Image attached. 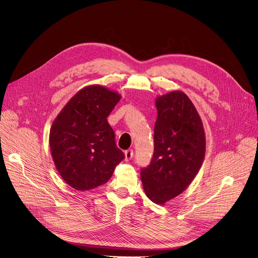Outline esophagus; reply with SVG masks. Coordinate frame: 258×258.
Returning <instances> with one entry per match:
<instances>
[{
    "mask_svg": "<svg viewBox=\"0 0 258 258\" xmlns=\"http://www.w3.org/2000/svg\"><path fill=\"white\" fill-rule=\"evenodd\" d=\"M124 154H125V160L130 161L133 158V156H134V150L133 149H128V150L125 151Z\"/></svg>",
    "mask_w": 258,
    "mask_h": 258,
    "instance_id": "obj_1",
    "label": "esophagus"
}]
</instances>
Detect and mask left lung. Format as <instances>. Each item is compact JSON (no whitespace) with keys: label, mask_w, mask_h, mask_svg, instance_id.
I'll return each instance as SVG.
<instances>
[{"label":"left lung","mask_w":258,"mask_h":258,"mask_svg":"<svg viewBox=\"0 0 258 258\" xmlns=\"http://www.w3.org/2000/svg\"><path fill=\"white\" fill-rule=\"evenodd\" d=\"M154 153L149 166L141 169L144 191L152 202L163 205L185 191L205 157L202 120L189 97L172 91L156 98Z\"/></svg>","instance_id":"1"}]
</instances>
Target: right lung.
I'll return each mask as SVG.
<instances>
[{
	"label": "right lung",
	"mask_w": 258,
	"mask_h": 258,
	"mask_svg": "<svg viewBox=\"0 0 258 258\" xmlns=\"http://www.w3.org/2000/svg\"><path fill=\"white\" fill-rule=\"evenodd\" d=\"M121 96L100 85L79 91L63 107L50 130V149L63 180L78 191L107 182L124 158L107 121Z\"/></svg>",
	"instance_id": "right-lung-1"
}]
</instances>
